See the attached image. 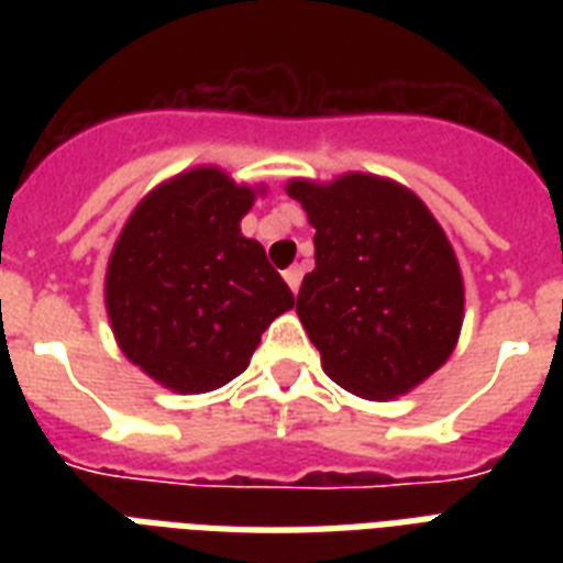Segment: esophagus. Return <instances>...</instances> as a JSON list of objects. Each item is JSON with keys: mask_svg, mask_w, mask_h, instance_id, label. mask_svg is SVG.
I'll return each instance as SVG.
<instances>
[{"mask_svg": "<svg viewBox=\"0 0 563 563\" xmlns=\"http://www.w3.org/2000/svg\"><path fill=\"white\" fill-rule=\"evenodd\" d=\"M283 277H286V283H289L291 291H298L300 280H303V268H300V265H291V268H286V272H283Z\"/></svg>", "mask_w": 563, "mask_h": 563, "instance_id": "obj_1", "label": "esophagus"}]
</instances>
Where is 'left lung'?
I'll return each mask as SVG.
<instances>
[{
  "label": "left lung",
  "instance_id": "left-lung-1",
  "mask_svg": "<svg viewBox=\"0 0 563 563\" xmlns=\"http://www.w3.org/2000/svg\"><path fill=\"white\" fill-rule=\"evenodd\" d=\"M286 192L316 228V268L295 309L327 376L365 400L411 391L450 360L464 318L459 260L435 216L362 172L291 180Z\"/></svg>",
  "mask_w": 563,
  "mask_h": 563
}]
</instances>
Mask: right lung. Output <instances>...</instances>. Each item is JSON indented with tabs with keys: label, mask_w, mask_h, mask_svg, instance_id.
<instances>
[{
	"label": "right lung",
	"mask_w": 563,
	"mask_h": 563,
	"mask_svg": "<svg viewBox=\"0 0 563 563\" xmlns=\"http://www.w3.org/2000/svg\"><path fill=\"white\" fill-rule=\"evenodd\" d=\"M256 189L216 166L166 180L136 203L104 277L119 347L178 394L221 388L247 368L260 335L295 295L239 221Z\"/></svg>",
	"instance_id": "right-lung-1"
}]
</instances>
